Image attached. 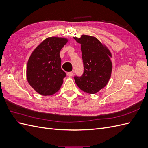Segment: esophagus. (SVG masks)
<instances>
[{"mask_svg":"<svg viewBox=\"0 0 148 148\" xmlns=\"http://www.w3.org/2000/svg\"><path fill=\"white\" fill-rule=\"evenodd\" d=\"M67 75H68L69 77H72V76L73 75V73L72 72V71H70V72L67 73Z\"/></svg>","mask_w":148,"mask_h":148,"instance_id":"1","label":"esophagus"}]
</instances>
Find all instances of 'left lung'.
<instances>
[{
    "label": "left lung",
    "instance_id": "1",
    "mask_svg": "<svg viewBox=\"0 0 148 148\" xmlns=\"http://www.w3.org/2000/svg\"><path fill=\"white\" fill-rule=\"evenodd\" d=\"M73 38L81 44L84 65L83 75L74 77L75 83L84 92L95 94L106 86L110 78L112 54L95 37L83 34L80 38Z\"/></svg>",
    "mask_w": 148,
    "mask_h": 148
}]
</instances>
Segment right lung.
<instances>
[{"instance_id":"obj_1","label":"right lung","mask_w":148,"mask_h":148,"mask_svg":"<svg viewBox=\"0 0 148 148\" xmlns=\"http://www.w3.org/2000/svg\"><path fill=\"white\" fill-rule=\"evenodd\" d=\"M67 41L66 38H48L34 49L29 57L26 77L30 86L40 95H53L63 83L66 73L61 69L60 51Z\"/></svg>"}]
</instances>
